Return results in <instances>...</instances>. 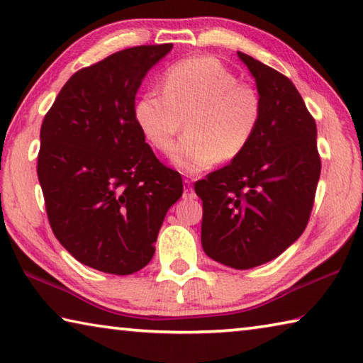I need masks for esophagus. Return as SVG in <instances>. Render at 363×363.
Returning a JSON list of instances; mask_svg holds the SVG:
<instances>
[{
  "label": "esophagus",
  "instance_id": "1",
  "mask_svg": "<svg viewBox=\"0 0 363 363\" xmlns=\"http://www.w3.org/2000/svg\"><path fill=\"white\" fill-rule=\"evenodd\" d=\"M184 199H189V200L195 199V192L192 189V181H189V179L184 181Z\"/></svg>",
  "mask_w": 363,
  "mask_h": 363
}]
</instances>
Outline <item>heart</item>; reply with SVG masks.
<instances>
[{
	"mask_svg": "<svg viewBox=\"0 0 363 363\" xmlns=\"http://www.w3.org/2000/svg\"><path fill=\"white\" fill-rule=\"evenodd\" d=\"M162 91H147L134 116L147 140L169 153L186 120L187 134L173 152V164L186 174L240 157L262 118V96L255 84L238 82L211 56L179 60L164 72Z\"/></svg>",
	"mask_w": 363,
	"mask_h": 363,
	"instance_id": "b5f03b06",
	"label": "heart"
}]
</instances>
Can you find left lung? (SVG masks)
<instances>
[{"mask_svg": "<svg viewBox=\"0 0 363 363\" xmlns=\"http://www.w3.org/2000/svg\"><path fill=\"white\" fill-rule=\"evenodd\" d=\"M262 96V118L240 157L195 182L201 247L232 269H253L291 247L309 220L318 177L317 126L294 84L237 52Z\"/></svg>", "mask_w": 363, "mask_h": 363, "instance_id": "1", "label": "left lung"}]
</instances>
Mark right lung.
Returning <instances> with one entry per match:
<instances>
[{
	"label": "right lung",
	"mask_w": 363,
	"mask_h": 363,
	"mask_svg": "<svg viewBox=\"0 0 363 363\" xmlns=\"http://www.w3.org/2000/svg\"><path fill=\"white\" fill-rule=\"evenodd\" d=\"M173 45L123 49L78 70L41 125L38 181L49 224L84 266L130 275L150 262L182 177L158 162L134 116L136 94Z\"/></svg>",
	"instance_id": "1"
}]
</instances>
